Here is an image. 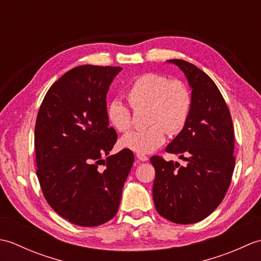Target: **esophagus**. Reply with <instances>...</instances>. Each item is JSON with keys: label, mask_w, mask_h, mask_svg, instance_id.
I'll list each match as a JSON object with an SVG mask.
<instances>
[{"label": "esophagus", "mask_w": 261, "mask_h": 261, "mask_svg": "<svg viewBox=\"0 0 261 261\" xmlns=\"http://www.w3.org/2000/svg\"><path fill=\"white\" fill-rule=\"evenodd\" d=\"M137 158L140 160V162H147L148 160V157L146 156V154H142V153H137Z\"/></svg>", "instance_id": "esophagus-1"}]
</instances>
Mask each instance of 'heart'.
Returning a JSON list of instances; mask_svg holds the SVG:
<instances>
[{"instance_id":"b5f03b06","label":"heart","mask_w":261,"mask_h":261,"mask_svg":"<svg viewBox=\"0 0 261 261\" xmlns=\"http://www.w3.org/2000/svg\"><path fill=\"white\" fill-rule=\"evenodd\" d=\"M125 97L134 110L148 107L147 129L134 130L121 138L120 147L137 153H149L163 146L166 130L175 135L185 126L192 109L187 86L165 75L146 73L137 76L125 90ZM107 118L116 131L125 132L132 124L131 110L120 98L107 105Z\"/></svg>"}]
</instances>
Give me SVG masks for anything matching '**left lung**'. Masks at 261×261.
I'll use <instances>...</instances> for the list:
<instances>
[{
  "label": "left lung",
  "instance_id": "left-lung-1",
  "mask_svg": "<svg viewBox=\"0 0 261 261\" xmlns=\"http://www.w3.org/2000/svg\"><path fill=\"white\" fill-rule=\"evenodd\" d=\"M192 88V109L185 126L166 148L187 162L180 166L153 156L152 196L157 212L178 224L196 223L219 206L231 184L236 158L230 111L211 77L182 59H169Z\"/></svg>",
  "mask_w": 261,
  "mask_h": 261
}]
</instances>
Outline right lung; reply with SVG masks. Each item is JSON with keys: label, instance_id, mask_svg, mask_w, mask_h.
Instances as JSON below:
<instances>
[{"label": "right lung", "instance_id": "add662e5", "mask_svg": "<svg viewBox=\"0 0 261 261\" xmlns=\"http://www.w3.org/2000/svg\"><path fill=\"white\" fill-rule=\"evenodd\" d=\"M121 69H70L49 88L37 115L36 164L43 196L55 212L80 226L101 225L118 213L135 160L127 149L102 159L118 140L107 118V94Z\"/></svg>", "mask_w": 261, "mask_h": 261}]
</instances>
